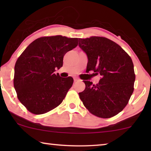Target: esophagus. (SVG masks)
<instances>
[{
  "instance_id": "obj_1",
  "label": "esophagus",
  "mask_w": 151,
  "mask_h": 151,
  "mask_svg": "<svg viewBox=\"0 0 151 151\" xmlns=\"http://www.w3.org/2000/svg\"><path fill=\"white\" fill-rule=\"evenodd\" d=\"M74 81H75L76 82V81H81V80H80V79H79L78 78L75 77V78H74Z\"/></svg>"
}]
</instances>
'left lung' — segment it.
<instances>
[{"mask_svg": "<svg viewBox=\"0 0 151 151\" xmlns=\"http://www.w3.org/2000/svg\"><path fill=\"white\" fill-rule=\"evenodd\" d=\"M78 46L88 58L86 72L100 74L99 83L84 81L85 91L79 93L83 104L94 115L104 119L116 115L124 109L134 91L135 75L130 56L105 37L78 39Z\"/></svg>", "mask_w": 151, "mask_h": 151, "instance_id": "8db88e82", "label": "left lung"}]
</instances>
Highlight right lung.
Returning a JSON list of instances; mask_svg holds the SVG:
<instances>
[{"instance_id":"add662e5","label":"right lung","mask_w":151,"mask_h":151,"mask_svg":"<svg viewBox=\"0 0 151 151\" xmlns=\"http://www.w3.org/2000/svg\"><path fill=\"white\" fill-rule=\"evenodd\" d=\"M77 38L44 37L28 46L14 66V86L20 103L30 112L41 114L62 103L73 84L71 76L55 75L63 57L78 45Z\"/></svg>"}]
</instances>
